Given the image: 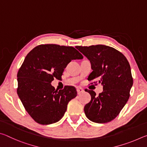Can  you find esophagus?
<instances>
[{
    "label": "esophagus",
    "instance_id": "esophagus-1",
    "mask_svg": "<svg viewBox=\"0 0 147 147\" xmlns=\"http://www.w3.org/2000/svg\"><path fill=\"white\" fill-rule=\"evenodd\" d=\"M76 90H77V93H78V94L82 93L84 91V89L82 88H77Z\"/></svg>",
    "mask_w": 147,
    "mask_h": 147
}]
</instances>
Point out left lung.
Masks as SVG:
<instances>
[{
	"instance_id": "1",
	"label": "left lung",
	"mask_w": 147,
	"mask_h": 147,
	"mask_svg": "<svg viewBox=\"0 0 147 147\" xmlns=\"http://www.w3.org/2000/svg\"><path fill=\"white\" fill-rule=\"evenodd\" d=\"M76 48L91 62L93 71L88 80H98L103 86V91L98 96L93 90L85 89L91 96L84 107L86 115L94 123L110 122L119 115L130 97L133 85L130 64L126 57L113 47L97 45Z\"/></svg>"
}]
</instances>
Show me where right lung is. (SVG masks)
Returning a JSON list of instances; mask_svg holds the SVG:
<instances>
[{"label":"right lung","instance_id":"right-lung-1","mask_svg":"<svg viewBox=\"0 0 147 147\" xmlns=\"http://www.w3.org/2000/svg\"><path fill=\"white\" fill-rule=\"evenodd\" d=\"M83 56L73 47L41 45L27 54L17 73L20 100L34 120L41 124L55 123L63 117L71 99L77 96L76 88L66 86L56 90L54 78L61 79L64 69L73 59Z\"/></svg>","mask_w":147,"mask_h":147}]
</instances>
